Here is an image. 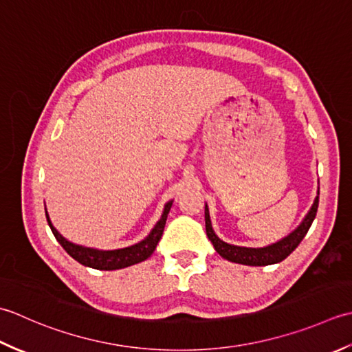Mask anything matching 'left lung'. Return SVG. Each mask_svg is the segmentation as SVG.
<instances>
[{
    "label": "left lung",
    "instance_id": "1",
    "mask_svg": "<svg viewBox=\"0 0 352 352\" xmlns=\"http://www.w3.org/2000/svg\"><path fill=\"white\" fill-rule=\"evenodd\" d=\"M318 206H319V196H316V199H314L310 211H308L305 219L302 220V223H300L292 234L284 236L283 240H279L274 243V245L266 246V248H241V246L228 245V243L219 239L211 226L210 211H208V206L205 205L206 235L208 239L211 240L214 249H216L221 256L226 258L228 261L246 264V266H269V264H276L279 261L285 260V258L299 246V243L302 241V239L308 232V229H310L314 217H316Z\"/></svg>",
    "mask_w": 352,
    "mask_h": 352
}]
</instances>
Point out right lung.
<instances>
[{
    "label": "right lung",
    "instance_id": "right-lung-1",
    "mask_svg": "<svg viewBox=\"0 0 352 352\" xmlns=\"http://www.w3.org/2000/svg\"><path fill=\"white\" fill-rule=\"evenodd\" d=\"M171 205H173V200H170V202L164 206V212L160 221H157L155 228L152 229V232H150L144 240L136 243L133 246L116 249V250H98V249L74 245V243L68 241L65 236H62L59 232H57V229L53 226L52 220L48 217L47 210H45V216H47L48 225L52 228V231L56 236V240L60 243L62 248L65 249L76 261L83 264L86 267H92L97 270H117V269L129 267L132 266V264L144 261L153 254L156 245L160 243L162 236L164 226H166V220H167Z\"/></svg>",
    "mask_w": 352,
    "mask_h": 352
}]
</instances>
